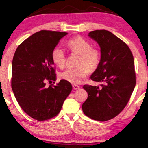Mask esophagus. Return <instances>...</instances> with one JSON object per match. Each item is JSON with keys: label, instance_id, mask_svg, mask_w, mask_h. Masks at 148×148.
I'll return each mask as SVG.
<instances>
[{"label": "esophagus", "instance_id": "obj_1", "mask_svg": "<svg viewBox=\"0 0 148 148\" xmlns=\"http://www.w3.org/2000/svg\"><path fill=\"white\" fill-rule=\"evenodd\" d=\"M72 88H74V90H77V89H78V88H79V87L77 85H72Z\"/></svg>", "mask_w": 148, "mask_h": 148}]
</instances>
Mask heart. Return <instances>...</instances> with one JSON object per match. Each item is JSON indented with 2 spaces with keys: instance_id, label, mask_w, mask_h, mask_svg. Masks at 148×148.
I'll list each match as a JSON object with an SVG mask.
<instances>
[{
  "instance_id": "obj_1",
  "label": "heart",
  "mask_w": 148,
  "mask_h": 148,
  "mask_svg": "<svg viewBox=\"0 0 148 148\" xmlns=\"http://www.w3.org/2000/svg\"><path fill=\"white\" fill-rule=\"evenodd\" d=\"M67 47L72 53L79 55L77 66L74 69H66L60 72V77L65 81L77 84L88 74L97 69L100 63V52L87 40L82 37H76L70 39ZM52 59L56 65L62 68L65 65L66 55L62 48L57 47L53 51Z\"/></svg>"
}]
</instances>
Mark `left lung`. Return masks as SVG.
Listing matches in <instances>:
<instances>
[{
    "label": "left lung",
    "mask_w": 148,
    "mask_h": 148,
    "mask_svg": "<svg viewBox=\"0 0 148 148\" xmlns=\"http://www.w3.org/2000/svg\"><path fill=\"white\" fill-rule=\"evenodd\" d=\"M88 36L101 49L100 63L90 79L103 84L83 85L88 98L82 110L87 116L104 122L120 114L130 100L136 85L135 63L130 48L111 32L95 30Z\"/></svg>",
    "instance_id": "1"
}]
</instances>
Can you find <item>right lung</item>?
Wrapping results in <instances>:
<instances>
[{
	"label": "right lung",
	"instance_id": "obj_1",
	"mask_svg": "<svg viewBox=\"0 0 148 148\" xmlns=\"http://www.w3.org/2000/svg\"><path fill=\"white\" fill-rule=\"evenodd\" d=\"M66 32L41 30L18 45L12 61V88L21 108L39 121L56 116L72 91L71 83L56 79L53 51Z\"/></svg>",
	"mask_w": 148,
	"mask_h": 148
}]
</instances>
